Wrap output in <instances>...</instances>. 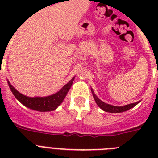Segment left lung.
I'll use <instances>...</instances> for the list:
<instances>
[{
  "label": "left lung",
  "instance_id": "left-lung-1",
  "mask_svg": "<svg viewBox=\"0 0 158 158\" xmlns=\"http://www.w3.org/2000/svg\"><path fill=\"white\" fill-rule=\"evenodd\" d=\"M92 93H93V98H94L95 101H96V104L99 106V107L101 108L103 111H107V112L110 113H119V112H123V111H126L127 110L131 109L132 107H134L135 106H136L137 104H139L140 101H138L136 103H133V104H127V105H124V106H114L111 105V104H106L104 102H103L102 100H100V99L96 96V94L93 92V89H91Z\"/></svg>",
  "mask_w": 158,
  "mask_h": 158
}]
</instances>
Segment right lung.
Masks as SVG:
<instances>
[{
  "label": "right lung",
  "mask_w": 158,
  "mask_h": 158,
  "mask_svg": "<svg viewBox=\"0 0 158 158\" xmlns=\"http://www.w3.org/2000/svg\"><path fill=\"white\" fill-rule=\"evenodd\" d=\"M74 77L71 79L66 85L63 86L59 91L57 92L54 94L48 96H35V97H29V96H24L16 90L13 86L8 81V86L10 88L11 91L13 93L16 99L19 100L22 104L26 106L28 108L37 111H54L62 104V101L65 99V96L69 92V89L73 85V82L74 80Z\"/></svg>",
  "instance_id": "right-lung-1"
}]
</instances>
